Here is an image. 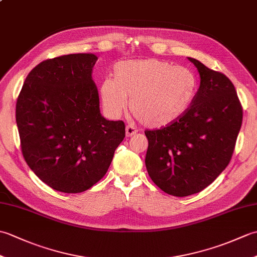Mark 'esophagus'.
<instances>
[{"label":"esophagus","mask_w":257,"mask_h":257,"mask_svg":"<svg viewBox=\"0 0 257 257\" xmlns=\"http://www.w3.org/2000/svg\"><path fill=\"white\" fill-rule=\"evenodd\" d=\"M137 133H138L137 128L134 127L132 124H128L127 127H125V136H127V137H133V136Z\"/></svg>","instance_id":"esophagus-1"}]
</instances>
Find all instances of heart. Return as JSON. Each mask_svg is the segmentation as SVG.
<instances>
[{"mask_svg":"<svg viewBox=\"0 0 257 257\" xmlns=\"http://www.w3.org/2000/svg\"><path fill=\"white\" fill-rule=\"evenodd\" d=\"M198 80L192 70L157 58L129 59L113 66V79L99 87L102 107L116 118L128 107L139 121L150 128L177 121L192 105Z\"/></svg>","mask_w":257,"mask_h":257,"instance_id":"obj_1","label":"heart"}]
</instances>
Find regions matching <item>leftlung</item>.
I'll list each match as a JSON object with an SVG mask.
<instances>
[{
  "mask_svg": "<svg viewBox=\"0 0 257 257\" xmlns=\"http://www.w3.org/2000/svg\"><path fill=\"white\" fill-rule=\"evenodd\" d=\"M188 59L200 75L192 105L173 123L145 132L147 171L174 196L198 193L220 176L230 163L243 118L232 81L198 59Z\"/></svg>",
  "mask_w": 257,
  "mask_h": 257,
  "instance_id": "obj_1",
  "label": "left lung"
}]
</instances>
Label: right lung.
Segmentation results:
<instances>
[{"instance_id": "obj_1", "label": "right lung", "mask_w": 257, "mask_h": 257, "mask_svg": "<svg viewBox=\"0 0 257 257\" xmlns=\"http://www.w3.org/2000/svg\"><path fill=\"white\" fill-rule=\"evenodd\" d=\"M95 54H69L38 64L16 102L27 165L64 193L88 190L105 176L124 138V123L103 118L92 80Z\"/></svg>"}]
</instances>
